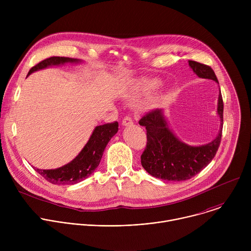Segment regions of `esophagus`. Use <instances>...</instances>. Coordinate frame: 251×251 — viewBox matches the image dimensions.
<instances>
[{"mask_svg": "<svg viewBox=\"0 0 251 251\" xmlns=\"http://www.w3.org/2000/svg\"><path fill=\"white\" fill-rule=\"evenodd\" d=\"M122 124H123V126H131L133 124V120H132V118L130 116H126L123 119Z\"/></svg>", "mask_w": 251, "mask_h": 251, "instance_id": "1", "label": "esophagus"}]
</instances>
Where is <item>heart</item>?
<instances>
[{"label": "heart", "mask_w": 251, "mask_h": 251, "mask_svg": "<svg viewBox=\"0 0 251 251\" xmlns=\"http://www.w3.org/2000/svg\"><path fill=\"white\" fill-rule=\"evenodd\" d=\"M158 86V82L157 81H154V80H152V81H149V82H147V84H146V90H152V89H155L156 87Z\"/></svg>", "instance_id": "heart-1"}]
</instances>
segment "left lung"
<instances>
[{"label": "left lung", "mask_w": 251, "mask_h": 251, "mask_svg": "<svg viewBox=\"0 0 251 251\" xmlns=\"http://www.w3.org/2000/svg\"><path fill=\"white\" fill-rule=\"evenodd\" d=\"M189 65L200 78L219 83L210 66L189 60ZM218 114L221 118L220 133L208 144L190 146L178 139L169 128L162 109H155L143 116L139 124L147 131V145L141 155V164L150 175L166 181L181 182L195 176L216 156L222 140L224 102L220 90Z\"/></svg>", "instance_id": "left-lung-1"}]
</instances>
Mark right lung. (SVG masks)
<instances>
[{"label": "right lung", "mask_w": 251, "mask_h": 251, "mask_svg": "<svg viewBox=\"0 0 251 251\" xmlns=\"http://www.w3.org/2000/svg\"><path fill=\"white\" fill-rule=\"evenodd\" d=\"M76 62H80V60L70 57L51 56L31 67L27 75L32 74L33 71L44 69L49 66ZM117 131L118 122L97 126L95 127L84 148L70 163L54 170L35 169V171L53 185L77 184L83 181L84 178L89 176L95 171L100 163L106 145L108 144V142L117 133Z\"/></svg>", "instance_id": "1"}]
</instances>
